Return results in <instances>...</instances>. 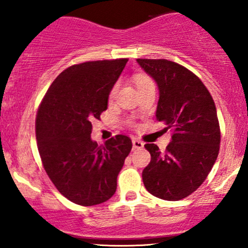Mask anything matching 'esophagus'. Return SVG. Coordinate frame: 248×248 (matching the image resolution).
<instances>
[{
    "instance_id": "34e87169",
    "label": "esophagus",
    "mask_w": 248,
    "mask_h": 248,
    "mask_svg": "<svg viewBox=\"0 0 248 248\" xmlns=\"http://www.w3.org/2000/svg\"><path fill=\"white\" fill-rule=\"evenodd\" d=\"M144 143L140 140H138V139H133V148L134 149H141V148H143Z\"/></svg>"
}]
</instances>
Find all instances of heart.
<instances>
[{
  "mask_svg": "<svg viewBox=\"0 0 248 248\" xmlns=\"http://www.w3.org/2000/svg\"><path fill=\"white\" fill-rule=\"evenodd\" d=\"M150 82H153V81L150 80V79L148 78V77H146V76H139L138 78H136V86H138V88L143 87L144 85L150 84ZM116 88H118V86H116V85L112 88V91H110V93H109V98H113V96L115 95Z\"/></svg>",
  "mask_w": 248,
  "mask_h": 248,
  "instance_id": "b5f03b06",
  "label": "heart"
}]
</instances>
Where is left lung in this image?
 Here are the masks:
<instances>
[{
	"instance_id": "1",
	"label": "left lung",
	"mask_w": 248,
	"mask_h": 248,
	"mask_svg": "<svg viewBox=\"0 0 248 248\" xmlns=\"http://www.w3.org/2000/svg\"><path fill=\"white\" fill-rule=\"evenodd\" d=\"M136 62L157 84L156 119L173 130L164 153L156 144H144L152 160L142 171L143 184L155 197L179 201L202 186L218 157L220 129L215 101L201 79L177 62Z\"/></svg>"
}]
</instances>
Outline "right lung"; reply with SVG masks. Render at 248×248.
Wrapping results in <instances>:
<instances>
[{"label": "right lung", "instance_id": "1", "mask_svg": "<svg viewBox=\"0 0 248 248\" xmlns=\"http://www.w3.org/2000/svg\"><path fill=\"white\" fill-rule=\"evenodd\" d=\"M127 62L72 65L57 77L39 105L36 139L43 167L57 190L78 205H98L114 195L132 150L126 135H116L104 146L91 139V121L107 109L110 90Z\"/></svg>", "mask_w": 248, "mask_h": 248}]
</instances>
